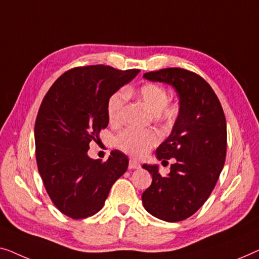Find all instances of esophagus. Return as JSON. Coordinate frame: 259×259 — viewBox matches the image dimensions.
Here are the masks:
<instances>
[{
    "instance_id": "obj_1",
    "label": "esophagus",
    "mask_w": 259,
    "mask_h": 259,
    "mask_svg": "<svg viewBox=\"0 0 259 259\" xmlns=\"http://www.w3.org/2000/svg\"><path fill=\"white\" fill-rule=\"evenodd\" d=\"M141 164L135 159H130L129 161V169H140Z\"/></svg>"
}]
</instances>
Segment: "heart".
Here are the masks:
<instances>
[{"label":"heart","mask_w":259,"mask_h":259,"mask_svg":"<svg viewBox=\"0 0 259 259\" xmlns=\"http://www.w3.org/2000/svg\"><path fill=\"white\" fill-rule=\"evenodd\" d=\"M137 96L154 112L157 121L172 123L180 114V107L175 102H169L166 89L157 83H144L137 89ZM125 107V94L116 92L109 97L107 115L111 124H119L123 119ZM159 134L155 130L126 129L116 137V145L135 157H144L155 145L158 144Z\"/></svg>","instance_id":"b5f03b06"}]
</instances>
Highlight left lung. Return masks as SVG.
Listing matches in <instances>:
<instances>
[{
    "mask_svg": "<svg viewBox=\"0 0 259 259\" xmlns=\"http://www.w3.org/2000/svg\"><path fill=\"white\" fill-rule=\"evenodd\" d=\"M150 81L172 85L180 96V114L171 135L156 150L159 161L175 158L170 174L147 165L152 183L142 195L145 210L165 222L192 216L212 192L227 156V121L217 95L196 72L166 68L145 72Z\"/></svg>",
    "mask_w": 259,
    "mask_h": 259,
    "instance_id": "8db88e82",
    "label": "left lung"
}]
</instances>
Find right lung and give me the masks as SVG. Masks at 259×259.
<instances>
[{"mask_svg": "<svg viewBox=\"0 0 259 259\" xmlns=\"http://www.w3.org/2000/svg\"><path fill=\"white\" fill-rule=\"evenodd\" d=\"M137 74V69L103 64L76 67L61 75L43 98L35 122L38 172L55 206L72 220L97 213L128 169L121 151H111L102 162L90 158L88 150L109 123V97Z\"/></svg>", "mask_w": 259, "mask_h": 259, "instance_id": "1", "label": "right lung"}]
</instances>
